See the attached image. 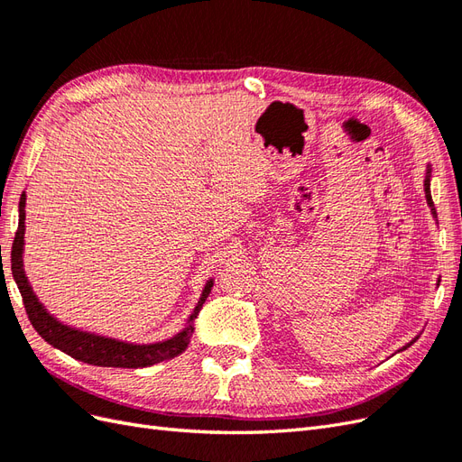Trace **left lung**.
I'll list each match as a JSON object with an SVG mask.
<instances>
[{"label":"left lung","instance_id":"obj_1","mask_svg":"<svg viewBox=\"0 0 462 462\" xmlns=\"http://www.w3.org/2000/svg\"><path fill=\"white\" fill-rule=\"evenodd\" d=\"M430 177H431V170L428 167V171H426V180H424V190H426V200H428V204H430V208H431V214H433V217H438V212H436V206H433V200H431V192H430ZM416 341V339H414ZM414 341H411L407 346H402V351L404 348H409Z\"/></svg>","mask_w":462,"mask_h":462}]
</instances>
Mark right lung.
I'll list each match as a JSON object with an SVG mask.
<instances>
[{"label":"right lung","mask_w":462,"mask_h":462,"mask_svg":"<svg viewBox=\"0 0 462 462\" xmlns=\"http://www.w3.org/2000/svg\"><path fill=\"white\" fill-rule=\"evenodd\" d=\"M24 200L26 199L23 194L21 204H19V227H17L15 241H13V248H11V272H13V277H15V283H17L19 291H21L24 310H26V314H29L31 324L38 331L42 339L48 341L51 346L60 348V351H63L65 355L87 362V365L107 366V368H146L152 365H158V362H162V360H170L185 351L189 341H190L192 329H194L190 326V321L200 312L206 297L209 295V291H212L214 282L206 283L197 309H194V312L189 318V326L180 333H177L175 337L167 339L163 343L133 345V343L109 339V337H102V335H94V333L69 328L48 314V310L36 299V295L32 292V287L29 285V279H26V275H24V270H23Z\"/></svg>","instance_id":"1"}]
</instances>
